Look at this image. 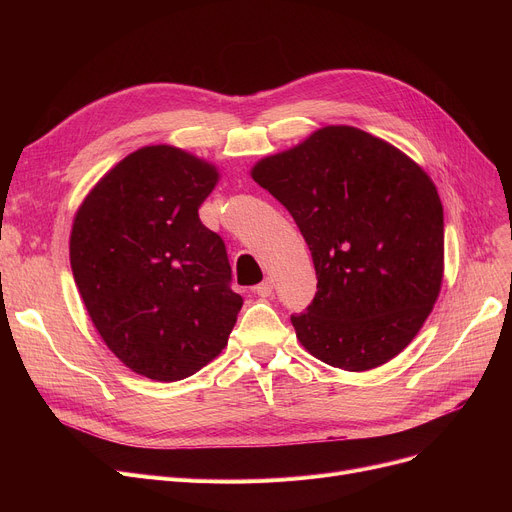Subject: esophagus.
<instances>
[{
  "label": "esophagus",
  "instance_id": "esophagus-1",
  "mask_svg": "<svg viewBox=\"0 0 512 512\" xmlns=\"http://www.w3.org/2000/svg\"><path fill=\"white\" fill-rule=\"evenodd\" d=\"M255 292L259 294V297H270V294L274 292V282L267 278V280H263L261 284H257L255 286Z\"/></svg>",
  "mask_w": 512,
  "mask_h": 512
}]
</instances>
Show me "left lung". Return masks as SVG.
I'll list each match as a JSON object with an SVG mask.
<instances>
[{
  "label": "left lung",
  "instance_id": "obj_1",
  "mask_svg": "<svg viewBox=\"0 0 512 512\" xmlns=\"http://www.w3.org/2000/svg\"><path fill=\"white\" fill-rule=\"evenodd\" d=\"M297 222L317 292L290 321L315 359L346 371L405 351L444 278V209L429 174L392 143L332 124L251 168Z\"/></svg>",
  "mask_w": 512,
  "mask_h": 512
}]
</instances>
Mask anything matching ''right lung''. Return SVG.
Returning a JSON list of instances; mask_svg holds the SVG:
<instances>
[{
	"instance_id": "add662e5",
	"label": "right lung",
	"mask_w": 512,
	"mask_h": 512,
	"mask_svg": "<svg viewBox=\"0 0 512 512\" xmlns=\"http://www.w3.org/2000/svg\"><path fill=\"white\" fill-rule=\"evenodd\" d=\"M220 180L211 161L147 145L107 170L70 232L76 288L105 346L134 373L178 382L218 357L242 297L224 240L199 207Z\"/></svg>"
}]
</instances>
